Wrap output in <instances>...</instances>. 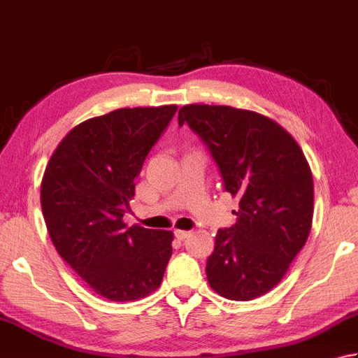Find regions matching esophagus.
Returning <instances> with one entry per match:
<instances>
[{
  "label": "esophagus",
  "instance_id": "esophagus-1",
  "mask_svg": "<svg viewBox=\"0 0 358 358\" xmlns=\"http://www.w3.org/2000/svg\"><path fill=\"white\" fill-rule=\"evenodd\" d=\"M189 234H191V231H183V229L175 231V237H177L178 241H185Z\"/></svg>",
  "mask_w": 358,
  "mask_h": 358
}]
</instances>
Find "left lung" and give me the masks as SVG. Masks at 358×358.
<instances>
[{"mask_svg":"<svg viewBox=\"0 0 358 358\" xmlns=\"http://www.w3.org/2000/svg\"><path fill=\"white\" fill-rule=\"evenodd\" d=\"M187 125L206 145L239 199L237 222L217 231L206 261L209 285L233 301L262 296L279 284L312 228L313 180L303 150L281 125L227 105H186Z\"/></svg>","mask_w":358,"mask_h":358,"instance_id":"left-lung-1","label":"left lung"}]
</instances>
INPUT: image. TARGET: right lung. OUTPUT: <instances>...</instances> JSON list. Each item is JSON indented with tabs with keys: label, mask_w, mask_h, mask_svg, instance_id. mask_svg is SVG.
<instances>
[{
	"label": "right lung",
	"mask_w": 358,
	"mask_h": 358,
	"mask_svg": "<svg viewBox=\"0 0 358 358\" xmlns=\"http://www.w3.org/2000/svg\"><path fill=\"white\" fill-rule=\"evenodd\" d=\"M177 105L119 108L74 127L41 181V209L55 250L97 295L135 301L163 281L172 231L127 228L135 180Z\"/></svg>",
	"instance_id": "1"
}]
</instances>
